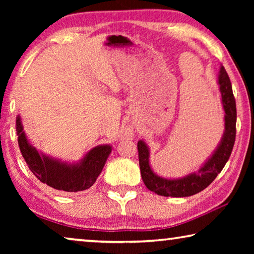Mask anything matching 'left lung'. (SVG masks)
Here are the masks:
<instances>
[{
    "label": "left lung",
    "instance_id": "left-lung-1",
    "mask_svg": "<svg viewBox=\"0 0 254 254\" xmlns=\"http://www.w3.org/2000/svg\"><path fill=\"white\" fill-rule=\"evenodd\" d=\"M218 84L222 94V103L225 111V132L220 147L214 152L208 161L197 171L186 178L182 179H165L153 174L149 165V150L143 141L137 142L139 151V165L141 177L145 186L160 196L170 197H187L209 186L216 176L224 168L225 163L233 150L236 134V104L232 91V84L224 67H221L218 75Z\"/></svg>",
    "mask_w": 254,
    "mask_h": 254
}]
</instances>
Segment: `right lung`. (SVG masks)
<instances>
[{
  "label": "right lung",
  "mask_w": 254,
  "mask_h": 254,
  "mask_svg": "<svg viewBox=\"0 0 254 254\" xmlns=\"http://www.w3.org/2000/svg\"><path fill=\"white\" fill-rule=\"evenodd\" d=\"M16 134L20 151L31 173L57 190L76 192L92 187L104 167L111 153V145H98L92 149L77 165L54 160L41 154L29 144L20 117L16 118Z\"/></svg>",
  "instance_id": "right-lung-1"
}]
</instances>
